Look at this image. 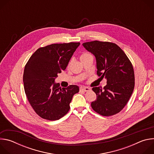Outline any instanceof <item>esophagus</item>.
Here are the masks:
<instances>
[{"mask_svg":"<svg viewBox=\"0 0 154 154\" xmlns=\"http://www.w3.org/2000/svg\"><path fill=\"white\" fill-rule=\"evenodd\" d=\"M89 90H90V88L88 87H81L80 88V91H88Z\"/></svg>","mask_w":154,"mask_h":154,"instance_id":"obj_1","label":"esophagus"}]
</instances>
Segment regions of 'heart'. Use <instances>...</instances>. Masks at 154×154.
<instances>
[{"label":"heart","instance_id":"heart-1","mask_svg":"<svg viewBox=\"0 0 154 154\" xmlns=\"http://www.w3.org/2000/svg\"><path fill=\"white\" fill-rule=\"evenodd\" d=\"M89 55H90L89 54H87V53L83 54L81 55V57H80V59L83 58H85V57H88V56H89ZM69 64H70V63H69Z\"/></svg>","mask_w":154,"mask_h":154}]
</instances>
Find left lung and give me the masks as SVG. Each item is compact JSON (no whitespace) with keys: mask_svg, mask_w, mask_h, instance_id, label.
I'll list each match as a JSON object with an SVG mask.
<instances>
[{"mask_svg":"<svg viewBox=\"0 0 154 154\" xmlns=\"http://www.w3.org/2000/svg\"><path fill=\"white\" fill-rule=\"evenodd\" d=\"M96 60L97 74L106 85L94 87L97 99L91 102L96 113L109 116L120 112L128 102L135 86L134 68L124 52L115 43L94 41L83 43Z\"/></svg>","mask_w":154,"mask_h":154,"instance_id":"1","label":"left lung"}]
</instances>
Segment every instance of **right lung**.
Returning <instances> with one entry per match:
<instances>
[{
  "mask_svg": "<svg viewBox=\"0 0 154 154\" xmlns=\"http://www.w3.org/2000/svg\"><path fill=\"white\" fill-rule=\"evenodd\" d=\"M80 42L52 44L38 49L25 66L23 82L27 99L41 118L55 121L66 115L77 85L61 88L55 79L66 68Z\"/></svg>",
  "mask_w": 154,
  "mask_h": 154,
  "instance_id": "add662e5",
  "label": "right lung"
}]
</instances>
